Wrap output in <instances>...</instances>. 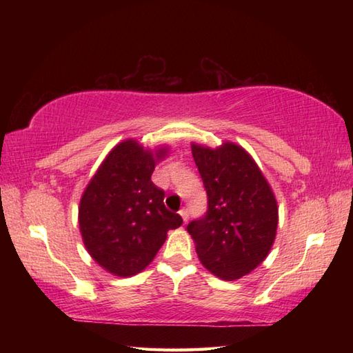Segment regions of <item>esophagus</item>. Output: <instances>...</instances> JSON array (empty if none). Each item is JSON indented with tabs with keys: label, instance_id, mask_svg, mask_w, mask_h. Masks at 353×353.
Wrapping results in <instances>:
<instances>
[{
	"label": "esophagus",
	"instance_id": "esophagus-1",
	"mask_svg": "<svg viewBox=\"0 0 353 353\" xmlns=\"http://www.w3.org/2000/svg\"><path fill=\"white\" fill-rule=\"evenodd\" d=\"M179 214H181V216H182V220H183V223H186V221H188V209H181V211H179Z\"/></svg>",
	"mask_w": 353,
	"mask_h": 353
}]
</instances>
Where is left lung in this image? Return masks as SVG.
Listing matches in <instances>:
<instances>
[{
	"instance_id": "1",
	"label": "left lung",
	"mask_w": 353,
	"mask_h": 353,
	"mask_svg": "<svg viewBox=\"0 0 353 353\" xmlns=\"http://www.w3.org/2000/svg\"><path fill=\"white\" fill-rule=\"evenodd\" d=\"M192 157L208 194V211L186 229L199 259L224 281L256 268L272 249L277 203L252 156L234 142L219 148L192 144Z\"/></svg>"
}]
</instances>
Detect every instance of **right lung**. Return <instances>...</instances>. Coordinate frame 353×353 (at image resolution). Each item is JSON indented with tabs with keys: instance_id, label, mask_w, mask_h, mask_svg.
Segmentation results:
<instances>
[{
	"instance_id": "obj_1",
	"label": "right lung",
	"mask_w": 353,
	"mask_h": 353,
	"mask_svg": "<svg viewBox=\"0 0 353 353\" xmlns=\"http://www.w3.org/2000/svg\"><path fill=\"white\" fill-rule=\"evenodd\" d=\"M167 148L152 153L127 139L103 161L88 183L79 208L86 250L97 264L117 276L142 272L183 223L163 205L165 192L152 182L156 161Z\"/></svg>"
}]
</instances>
